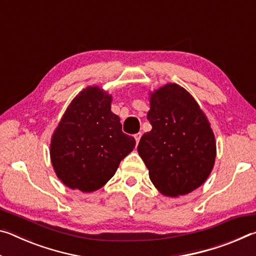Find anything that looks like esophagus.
I'll return each instance as SVG.
<instances>
[{
	"label": "esophagus",
	"mask_w": 256,
	"mask_h": 256,
	"mask_svg": "<svg viewBox=\"0 0 256 256\" xmlns=\"http://www.w3.org/2000/svg\"><path fill=\"white\" fill-rule=\"evenodd\" d=\"M141 136H142V133H136V136H134V138H136V144H138V141H140V138H141Z\"/></svg>",
	"instance_id": "esophagus-1"
}]
</instances>
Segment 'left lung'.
I'll return each mask as SVG.
<instances>
[{
	"label": "left lung",
	"mask_w": 256,
	"mask_h": 256,
	"mask_svg": "<svg viewBox=\"0 0 256 256\" xmlns=\"http://www.w3.org/2000/svg\"><path fill=\"white\" fill-rule=\"evenodd\" d=\"M152 125L138 152L152 184L164 196L177 198L204 183L214 166L216 146L211 124L188 90L166 84L149 92Z\"/></svg>",
	"instance_id": "1"
}]
</instances>
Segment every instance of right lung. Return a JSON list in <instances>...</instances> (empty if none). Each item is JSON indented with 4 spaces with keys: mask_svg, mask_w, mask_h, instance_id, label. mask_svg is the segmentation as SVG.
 I'll return each mask as SVG.
<instances>
[{
    "mask_svg": "<svg viewBox=\"0 0 256 256\" xmlns=\"http://www.w3.org/2000/svg\"><path fill=\"white\" fill-rule=\"evenodd\" d=\"M112 96L98 86L82 90L68 106L50 138V162L58 178L72 190L102 188L136 146L110 110Z\"/></svg>",
    "mask_w": 256,
    "mask_h": 256,
    "instance_id": "right-lung-1",
    "label": "right lung"
}]
</instances>
